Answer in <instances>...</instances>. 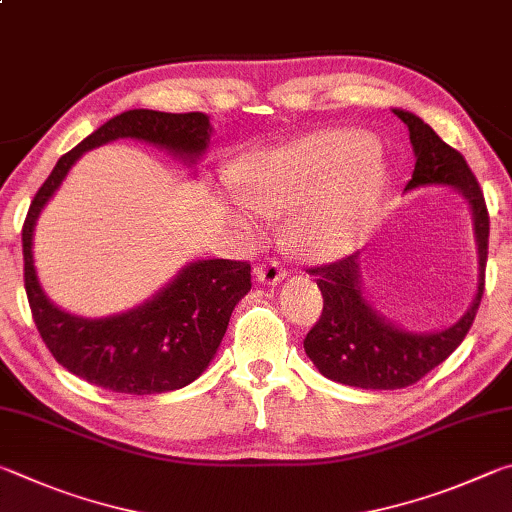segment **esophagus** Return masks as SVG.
Returning a JSON list of instances; mask_svg holds the SVG:
<instances>
[{"mask_svg":"<svg viewBox=\"0 0 512 512\" xmlns=\"http://www.w3.org/2000/svg\"><path fill=\"white\" fill-rule=\"evenodd\" d=\"M256 276L258 281H263L267 285H276L288 276V270L281 265V261H270V263H261L256 265Z\"/></svg>","mask_w":512,"mask_h":512,"instance_id":"obj_1","label":"esophagus"}]
</instances>
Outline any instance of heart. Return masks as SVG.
<instances>
[{
	"instance_id": "1",
	"label": "heart",
	"mask_w": 512,
	"mask_h": 512,
	"mask_svg": "<svg viewBox=\"0 0 512 512\" xmlns=\"http://www.w3.org/2000/svg\"><path fill=\"white\" fill-rule=\"evenodd\" d=\"M245 231L290 215V240L310 258L346 254L369 229L382 193V164L360 132L326 130L256 152L238 175Z\"/></svg>"
}]
</instances>
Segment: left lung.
I'll use <instances>...</instances> for the list:
<instances>
[{
	"instance_id": "1",
	"label": "left lung",
	"mask_w": 512,
	"mask_h": 512,
	"mask_svg": "<svg viewBox=\"0 0 512 512\" xmlns=\"http://www.w3.org/2000/svg\"><path fill=\"white\" fill-rule=\"evenodd\" d=\"M409 128L416 166L405 191L425 184H445L470 202L479 247V288L470 310L454 326L438 333H409L389 324L364 299L360 288V251L335 263L310 267L324 297V310L303 339L312 364L328 380L357 389H405L450 357L477 317L486 285L490 218L477 177L459 150L438 137L416 114L393 110Z\"/></svg>"
}]
</instances>
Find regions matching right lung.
Listing matches in <instances>:
<instances>
[{
  "label": "right lung",
  "instance_id": "right-lung-1",
  "mask_svg": "<svg viewBox=\"0 0 512 512\" xmlns=\"http://www.w3.org/2000/svg\"><path fill=\"white\" fill-rule=\"evenodd\" d=\"M128 137L166 148L193 164L209 146L211 123L202 112L130 110L62 155L26 213L24 288L42 342L58 364L101 389L150 396L200 378L227 333L233 308L251 290V265L224 258L191 263L148 303L105 319H83L53 306L33 267L35 220L85 150Z\"/></svg>",
  "mask_w": 512,
  "mask_h": 512
}]
</instances>
